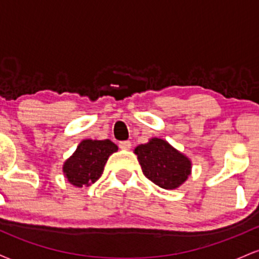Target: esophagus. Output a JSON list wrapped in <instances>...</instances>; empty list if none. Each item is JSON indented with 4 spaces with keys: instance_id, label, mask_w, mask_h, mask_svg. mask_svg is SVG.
<instances>
[{
    "instance_id": "34e87169",
    "label": "esophagus",
    "mask_w": 259,
    "mask_h": 259,
    "mask_svg": "<svg viewBox=\"0 0 259 259\" xmlns=\"http://www.w3.org/2000/svg\"><path fill=\"white\" fill-rule=\"evenodd\" d=\"M119 147L121 150H130L132 148V142L130 141H120L119 142Z\"/></svg>"
}]
</instances>
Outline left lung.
<instances>
[{
    "label": "left lung",
    "mask_w": 259,
    "mask_h": 259,
    "mask_svg": "<svg viewBox=\"0 0 259 259\" xmlns=\"http://www.w3.org/2000/svg\"><path fill=\"white\" fill-rule=\"evenodd\" d=\"M142 173L148 180L163 189L173 190L190 175L191 162L167 141L154 138L135 148Z\"/></svg>",
    "instance_id": "left-lung-1"
}]
</instances>
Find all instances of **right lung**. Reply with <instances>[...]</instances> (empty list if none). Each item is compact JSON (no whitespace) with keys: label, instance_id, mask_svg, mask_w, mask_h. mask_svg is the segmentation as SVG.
<instances>
[{"label":"right lung","instance_id":"1","mask_svg":"<svg viewBox=\"0 0 259 259\" xmlns=\"http://www.w3.org/2000/svg\"><path fill=\"white\" fill-rule=\"evenodd\" d=\"M115 151H118L117 145L111 140H84L73 156L65 160V178L78 187L96 183L103 173L108 157Z\"/></svg>","mask_w":259,"mask_h":259}]
</instances>
